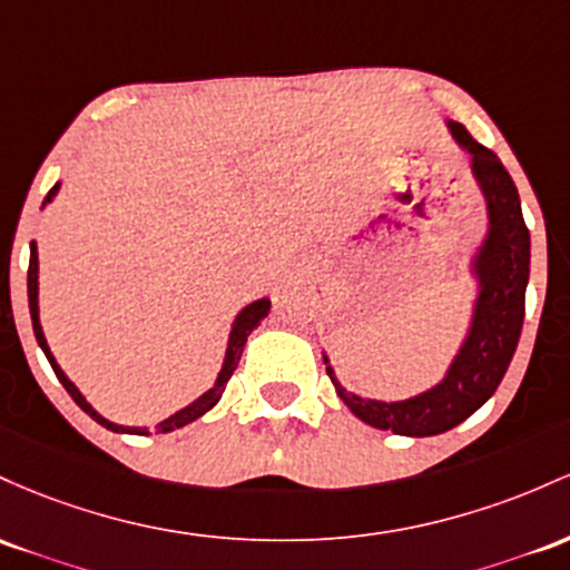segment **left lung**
Returning a JSON list of instances; mask_svg holds the SVG:
<instances>
[{"label":"left lung","instance_id":"left-lung-1","mask_svg":"<svg viewBox=\"0 0 570 570\" xmlns=\"http://www.w3.org/2000/svg\"><path fill=\"white\" fill-rule=\"evenodd\" d=\"M446 129L471 156V171L488 204V236L471 261L479 293L469 334L452 357L444 380L404 401L361 399L342 387L328 355H323L325 371L350 412L366 425L399 436H439L471 417L501 385L525 320L530 232L522 220L517 185L495 153L479 145L463 124L446 120Z\"/></svg>","mask_w":570,"mask_h":570}]
</instances>
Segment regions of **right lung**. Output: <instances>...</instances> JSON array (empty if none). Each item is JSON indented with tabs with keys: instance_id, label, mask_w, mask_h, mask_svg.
Returning a JSON list of instances; mask_svg holds the SVG:
<instances>
[{
	"instance_id": "1",
	"label": "right lung",
	"mask_w": 570,
	"mask_h": 570,
	"mask_svg": "<svg viewBox=\"0 0 570 570\" xmlns=\"http://www.w3.org/2000/svg\"><path fill=\"white\" fill-rule=\"evenodd\" d=\"M59 185H61V183H56L53 188H50V194L45 196V204L53 202V196L59 194ZM45 204H42V207H45ZM37 274H40V261H37V245H35V242H31V255H29V279H27V287H29V312H31V325H35L37 344H40V347H42V353H45V357H48L50 366H53L56 376H59L61 385L67 387V393H69V395H72L75 404H78V406L82 409V412L88 414V417H94L96 423L105 425L107 431H112V433H131V436H147V433H150V431H147V428L118 425V423H110V420H107V417H101V414L96 412V409H94L91 404H88L86 395H82L80 390L75 387V382L69 380L67 374H63L59 363H56V357H53V353H50L48 338H45V334H42V325H40V302H37V296H40V277H37ZM268 309H272V302H268V298H258V302L247 304L245 309H242L239 315H236L234 325H232V334H228L226 357H223V366H220V374H217L215 385L209 387L207 393H204V395H199V399H196L194 404H188L185 409H180V412L171 414V417L161 420V423L156 425V433H169V431H175V428H183V425L194 423V420H199L202 414H207L209 409H213V406L217 404V401H220L223 390H226L228 380H232V374L236 371V366H239V357H242V350H245L247 336H250V331L255 328V325H258L261 320H264V317L268 315Z\"/></svg>"
}]
</instances>
